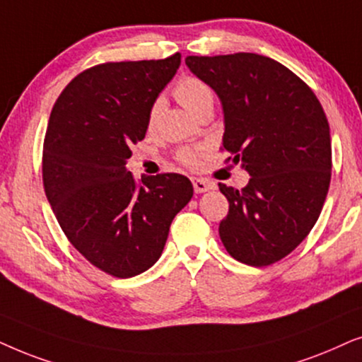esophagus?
Here are the masks:
<instances>
[{
    "label": "esophagus",
    "instance_id": "esophagus-1",
    "mask_svg": "<svg viewBox=\"0 0 362 362\" xmlns=\"http://www.w3.org/2000/svg\"><path fill=\"white\" fill-rule=\"evenodd\" d=\"M211 189H215L214 182L204 180V178H194V190L197 194H204V192H209Z\"/></svg>",
    "mask_w": 362,
    "mask_h": 362
}]
</instances>
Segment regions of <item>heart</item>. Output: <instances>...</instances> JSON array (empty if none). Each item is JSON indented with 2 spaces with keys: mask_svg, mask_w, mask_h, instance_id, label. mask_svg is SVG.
Wrapping results in <instances>:
<instances>
[{
  "mask_svg": "<svg viewBox=\"0 0 362 362\" xmlns=\"http://www.w3.org/2000/svg\"><path fill=\"white\" fill-rule=\"evenodd\" d=\"M173 94H175L178 103L194 115L199 112L205 104L214 103V90H211V88L205 83V81L199 79V77H182V79L175 84V88H173ZM158 110H160V103H153L151 110H148V125L156 122ZM180 160L184 162L185 165L194 167L199 163V153L195 151H184L180 153Z\"/></svg>",
  "mask_w": 362,
  "mask_h": 362,
  "instance_id": "heart-1",
  "label": "heart"
}]
</instances>
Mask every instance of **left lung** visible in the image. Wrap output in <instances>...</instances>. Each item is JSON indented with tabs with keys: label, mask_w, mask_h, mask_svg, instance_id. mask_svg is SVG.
<instances>
[{
	"label": "left lung",
	"mask_w": 362,
	"mask_h": 362,
	"mask_svg": "<svg viewBox=\"0 0 362 362\" xmlns=\"http://www.w3.org/2000/svg\"><path fill=\"white\" fill-rule=\"evenodd\" d=\"M189 69L218 95L223 148L242 162V190L220 184L230 210L218 233L226 252L268 267L308 237L331 182L329 124L315 93L267 56H187Z\"/></svg>",
	"instance_id": "left-lung-1"
}]
</instances>
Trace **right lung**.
<instances>
[{
    "label": "right lung",
    "mask_w": 362,
    "mask_h": 362,
    "mask_svg": "<svg viewBox=\"0 0 362 362\" xmlns=\"http://www.w3.org/2000/svg\"><path fill=\"white\" fill-rule=\"evenodd\" d=\"M182 56L105 62L74 77L52 107L42 148V184L72 247L103 272L132 278L152 267L168 228L194 195L178 173L125 168L146 137L148 110Z\"/></svg>",
    "instance_id": "1"
}]
</instances>
